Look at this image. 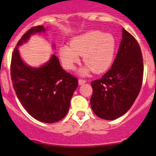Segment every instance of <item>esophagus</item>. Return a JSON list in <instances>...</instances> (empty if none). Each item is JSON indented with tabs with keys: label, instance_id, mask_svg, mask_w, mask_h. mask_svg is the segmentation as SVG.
Segmentation results:
<instances>
[{
	"label": "esophagus",
	"instance_id": "obj_1",
	"mask_svg": "<svg viewBox=\"0 0 156 156\" xmlns=\"http://www.w3.org/2000/svg\"><path fill=\"white\" fill-rule=\"evenodd\" d=\"M87 81L85 80H83V79H80L79 80V84L80 85H82V84H83V83H86Z\"/></svg>",
	"mask_w": 156,
	"mask_h": 156
}]
</instances>
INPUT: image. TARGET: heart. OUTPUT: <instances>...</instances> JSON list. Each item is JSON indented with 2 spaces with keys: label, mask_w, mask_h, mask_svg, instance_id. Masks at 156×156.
I'll return each mask as SVG.
<instances>
[{
  "label": "heart",
  "mask_w": 156,
  "mask_h": 156,
  "mask_svg": "<svg viewBox=\"0 0 156 156\" xmlns=\"http://www.w3.org/2000/svg\"><path fill=\"white\" fill-rule=\"evenodd\" d=\"M116 41L112 34L90 30L72 39L70 47H62L60 57L66 69H73L79 62L80 55H83V62L87 66L80 70V73L87 75L91 69L99 73L111 66Z\"/></svg>",
  "instance_id": "obj_1"
}]
</instances>
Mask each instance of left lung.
I'll use <instances>...</instances> for the list:
<instances>
[{
    "mask_svg": "<svg viewBox=\"0 0 156 156\" xmlns=\"http://www.w3.org/2000/svg\"><path fill=\"white\" fill-rule=\"evenodd\" d=\"M142 54L137 40L122 29V41L111 69L91 82L90 105L101 119L113 120L133 105L143 80Z\"/></svg>",
    "mask_w": 156,
    "mask_h": 156,
    "instance_id": "left-lung-1",
    "label": "left lung"
}]
</instances>
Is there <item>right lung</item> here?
Wrapping results in <instances>:
<instances>
[{
	"label": "right lung",
	"instance_id": "right-lung-1",
	"mask_svg": "<svg viewBox=\"0 0 156 156\" xmlns=\"http://www.w3.org/2000/svg\"><path fill=\"white\" fill-rule=\"evenodd\" d=\"M45 31L43 26L32 27L19 40L12 54L11 77L18 98L27 112L41 122L52 123L68 112L78 80L62 68L55 55L39 68L30 67L22 60L18 48L30 36Z\"/></svg>",
	"mask_w": 156,
	"mask_h": 156
}]
</instances>
